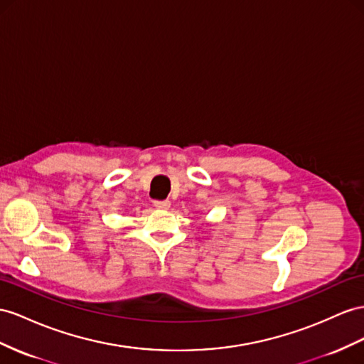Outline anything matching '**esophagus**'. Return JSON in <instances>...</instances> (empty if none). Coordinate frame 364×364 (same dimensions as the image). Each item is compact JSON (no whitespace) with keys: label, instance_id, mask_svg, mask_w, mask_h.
<instances>
[{"label":"esophagus","instance_id":"esophagus-1","mask_svg":"<svg viewBox=\"0 0 364 364\" xmlns=\"http://www.w3.org/2000/svg\"><path fill=\"white\" fill-rule=\"evenodd\" d=\"M154 206L156 209H169L171 208V201L169 200H163V201H154Z\"/></svg>","mask_w":364,"mask_h":364}]
</instances>
